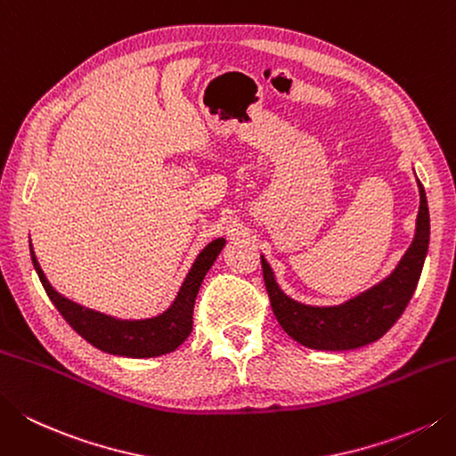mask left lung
Instances as JSON below:
<instances>
[{"mask_svg":"<svg viewBox=\"0 0 456 456\" xmlns=\"http://www.w3.org/2000/svg\"><path fill=\"white\" fill-rule=\"evenodd\" d=\"M417 185L421 205H419L417 231L411 247L386 281L347 300L346 305L318 308L294 302L279 289L269 263L261 256L265 287L274 316L284 332L312 350L340 352L379 340L397 322L417 289L429 248V208L421 182L417 180Z\"/></svg>","mask_w":456,"mask_h":456,"instance_id":"left-lung-1","label":"left lung"}]
</instances>
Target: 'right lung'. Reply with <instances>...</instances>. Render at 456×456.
<instances>
[{
	"instance_id": "add662e5",
	"label": "right lung",
	"mask_w": 456,
	"mask_h": 456,
	"mask_svg": "<svg viewBox=\"0 0 456 456\" xmlns=\"http://www.w3.org/2000/svg\"><path fill=\"white\" fill-rule=\"evenodd\" d=\"M223 247H225V239H216L205 247L200 256L195 258L190 274L185 276L174 305L162 316L150 320H116L101 314V312L78 306L53 290L49 281L45 279L37 258H35L33 247L31 261L53 305L67 320L69 326L78 336H83L88 344L102 352L126 355V358H156V355L174 352L191 334L195 297H198L205 274L211 269Z\"/></svg>"
}]
</instances>
